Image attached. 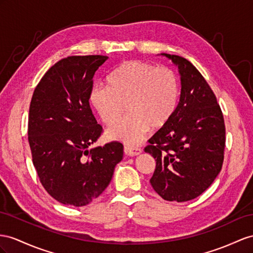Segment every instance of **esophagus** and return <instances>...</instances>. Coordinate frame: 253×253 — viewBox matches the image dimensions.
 <instances>
[{
    "label": "esophagus",
    "mask_w": 253,
    "mask_h": 253,
    "mask_svg": "<svg viewBox=\"0 0 253 253\" xmlns=\"http://www.w3.org/2000/svg\"><path fill=\"white\" fill-rule=\"evenodd\" d=\"M124 152L126 155H128V156H138V155H140L142 153V150L139 147H130V146H125L124 147Z\"/></svg>",
    "instance_id": "1"
}]
</instances>
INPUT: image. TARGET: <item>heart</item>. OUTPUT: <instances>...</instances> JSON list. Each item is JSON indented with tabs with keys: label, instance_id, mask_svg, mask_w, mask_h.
Wrapping results in <instances>:
<instances>
[{
	"label": "heart",
	"instance_id": "b5f03b06",
	"mask_svg": "<svg viewBox=\"0 0 253 253\" xmlns=\"http://www.w3.org/2000/svg\"><path fill=\"white\" fill-rule=\"evenodd\" d=\"M179 84L169 68L140 61H127L107 78V85H95L89 102L103 124L111 127L125 112L129 114L107 132L109 140L138 144L152 128L158 130L169 123L176 111Z\"/></svg>",
	"mask_w": 253,
	"mask_h": 253
}]
</instances>
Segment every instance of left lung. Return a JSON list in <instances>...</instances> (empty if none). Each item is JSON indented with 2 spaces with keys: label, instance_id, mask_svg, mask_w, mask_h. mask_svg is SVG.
I'll return each instance as SVG.
<instances>
[{
  "label": "left lung",
  "instance_id": "1",
  "mask_svg": "<svg viewBox=\"0 0 253 253\" xmlns=\"http://www.w3.org/2000/svg\"><path fill=\"white\" fill-rule=\"evenodd\" d=\"M170 59L180 75L179 102L168 124L144 151L156 160L151 185L167 201L186 202L202 194L221 171L225 127L215 94L200 71L178 55Z\"/></svg>",
  "mask_w": 253,
  "mask_h": 253
}]
</instances>
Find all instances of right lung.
Listing matches in <instances>:
<instances>
[{
    "instance_id": "add662e5",
    "label": "right lung",
    "mask_w": 253,
    "mask_h": 253,
    "mask_svg": "<svg viewBox=\"0 0 253 253\" xmlns=\"http://www.w3.org/2000/svg\"><path fill=\"white\" fill-rule=\"evenodd\" d=\"M105 55H75L55 63L33 93L28 134L43 188L60 203L84 206L99 197L123 159L111 142L88 150L102 132L89 107L93 77Z\"/></svg>"
}]
</instances>
